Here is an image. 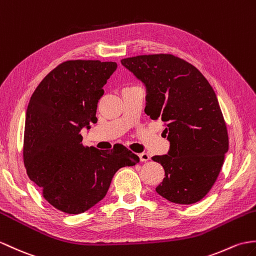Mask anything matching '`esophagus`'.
Returning a JSON list of instances; mask_svg holds the SVG:
<instances>
[{"label": "esophagus", "mask_w": 256, "mask_h": 256, "mask_svg": "<svg viewBox=\"0 0 256 256\" xmlns=\"http://www.w3.org/2000/svg\"><path fill=\"white\" fill-rule=\"evenodd\" d=\"M150 159V155H148L147 152H142V154H140V160L142 162H148V160Z\"/></svg>", "instance_id": "esophagus-1"}]
</instances>
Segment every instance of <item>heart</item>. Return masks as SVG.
<instances>
[{
  "mask_svg": "<svg viewBox=\"0 0 256 256\" xmlns=\"http://www.w3.org/2000/svg\"><path fill=\"white\" fill-rule=\"evenodd\" d=\"M126 88H128V87H126Z\"/></svg>",
  "mask_w": 256,
  "mask_h": 256,
  "instance_id": "b5f03b06",
  "label": "heart"
}]
</instances>
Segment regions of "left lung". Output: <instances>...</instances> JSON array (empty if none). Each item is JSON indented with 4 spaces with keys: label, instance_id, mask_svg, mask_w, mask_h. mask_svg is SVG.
Masks as SVG:
<instances>
[{
    "label": "left lung",
    "instance_id": "obj_1",
    "mask_svg": "<svg viewBox=\"0 0 256 256\" xmlns=\"http://www.w3.org/2000/svg\"><path fill=\"white\" fill-rule=\"evenodd\" d=\"M146 86L145 114L160 118L168 134L167 155L152 159L164 178L156 188L176 204H193L210 191L222 170L229 140L216 94L192 64L167 53L121 60Z\"/></svg>",
    "mask_w": 256,
    "mask_h": 256
}]
</instances>
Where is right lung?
Instances as JSON below:
<instances>
[{"instance_id":"right-lung-1","label":"right lung","mask_w":256,"mask_h":256,"mask_svg":"<svg viewBox=\"0 0 256 256\" xmlns=\"http://www.w3.org/2000/svg\"><path fill=\"white\" fill-rule=\"evenodd\" d=\"M116 62L70 60L52 70L29 100L22 157L27 174L46 200L82 214L102 200L116 172L140 162L126 146L109 150L82 145V128L96 123L102 87Z\"/></svg>"}]
</instances>
